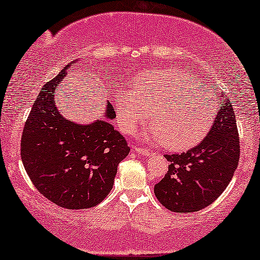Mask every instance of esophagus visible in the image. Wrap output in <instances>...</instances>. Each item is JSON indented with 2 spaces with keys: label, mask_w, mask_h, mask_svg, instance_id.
Wrapping results in <instances>:
<instances>
[{
  "label": "esophagus",
  "mask_w": 260,
  "mask_h": 260,
  "mask_svg": "<svg viewBox=\"0 0 260 260\" xmlns=\"http://www.w3.org/2000/svg\"><path fill=\"white\" fill-rule=\"evenodd\" d=\"M134 152H138V154L143 155V156H148L150 154V151L148 149H144V148H137V146H134V148L132 149Z\"/></svg>",
  "instance_id": "esophagus-1"
}]
</instances>
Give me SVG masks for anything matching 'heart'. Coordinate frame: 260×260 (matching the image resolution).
<instances>
[{"mask_svg":"<svg viewBox=\"0 0 260 260\" xmlns=\"http://www.w3.org/2000/svg\"><path fill=\"white\" fill-rule=\"evenodd\" d=\"M196 86L185 71L162 69L150 76L134 94L117 100V121L124 133H133L148 121L155 126L143 134L149 142H164L170 150H186L198 145L211 131L215 105L190 88Z\"/></svg>","mask_w":260,"mask_h":260,"instance_id":"1","label":"heart"}]
</instances>
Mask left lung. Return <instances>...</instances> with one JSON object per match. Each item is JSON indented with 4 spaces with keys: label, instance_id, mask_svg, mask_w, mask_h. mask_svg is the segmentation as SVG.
Segmentation results:
<instances>
[{
    "label": "left lung",
    "instance_id": "8db88e82",
    "mask_svg": "<svg viewBox=\"0 0 260 260\" xmlns=\"http://www.w3.org/2000/svg\"><path fill=\"white\" fill-rule=\"evenodd\" d=\"M219 111L199 145L178 155H165L168 172L154 192L166 208L191 213L212 205L229 185L239 165L240 139L233 105L220 90Z\"/></svg>",
    "mask_w": 260,
    "mask_h": 260
}]
</instances>
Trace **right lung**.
Here are the masks:
<instances>
[{"mask_svg": "<svg viewBox=\"0 0 260 260\" xmlns=\"http://www.w3.org/2000/svg\"><path fill=\"white\" fill-rule=\"evenodd\" d=\"M76 61L40 90L25 122L20 155L27 176L45 198L62 208L86 209L110 192L117 166L129 148L111 124L116 114L109 102L104 115L90 123L61 114L55 103L57 88Z\"/></svg>", "mask_w": 260, "mask_h": 260, "instance_id": "add662e5", "label": "right lung"}]
</instances>
